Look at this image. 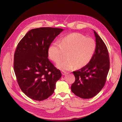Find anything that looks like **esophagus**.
Returning a JSON list of instances; mask_svg holds the SVG:
<instances>
[{"label":"esophagus","mask_w":122,"mask_h":122,"mask_svg":"<svg viewBox=\"0 0 122 122\" xmlns=\"http://www.w3.org/2000/svg\"><path fill=\"white\" fill-rule=\"evenodd\" d=\"M61 73H62V75H65L66 73V71H61Z\"/></svg>","instance_id":"obj_1"}]
</instances>
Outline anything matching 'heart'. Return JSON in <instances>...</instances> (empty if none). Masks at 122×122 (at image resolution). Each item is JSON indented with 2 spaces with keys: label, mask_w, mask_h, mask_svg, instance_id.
Here are the masks:
<instances>
[{
  "label": "heart",
  "mask_w": 122,
  "mask_h": 122,
  "mask_svg": "<svg viewBox=\"0 0 122 122\" xmlns=\"http://www.w3.org/2000/svg\"><path fill=\"white\" fill-rule=\"evenodd\" d=\"M96 49V43L91 38H85L78 33H72L52 43L49 47V58L57 63L65 56L67 59L57 66L62 70H69L74 66L81 68L87 65L92 58Z\"/></svg>",
  "instance_id": "b5f03b06"
}]
</instances>
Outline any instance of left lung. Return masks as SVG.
<instances>
[{
  "label": "left lung",
  "instance_id": "1",
  "mask_svg": "<svg viewBox=\"0 0 122 122\" xmlns=\"http://www.w3.org/2000/svg\"><path fill=\"white\" fill-rule=\"evenodd\" d=\"M96 49L89 62L82 68L73 71L75 81L71 86L72 92L84 99L96 96L105 85L110 69V58L107 47L94 31Z\"/></svg>",
  "mask_w": 122,
  "mask_h": 122
}]
</instances>
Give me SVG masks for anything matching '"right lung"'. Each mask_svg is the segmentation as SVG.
I'll use <instances>...</instances> for the list:
<instances>
[{"label": "right lung", "instance_id": "1", "mask_svg": "<svg viewBox=\"0 0 122 122\" xmlns=\"http://www.w3.org/2000/svg\"><path fill=\"white\" fill-rule=\"evenodd\" d=\"M63 30L40 27L29 31L18 43L14 55L13 68L23 92L37 101L48 98L54 92L60 71L48 58L51 43Z\"/></svg>", "mask_w": 122, "mask_h": 122}]
</instances>
